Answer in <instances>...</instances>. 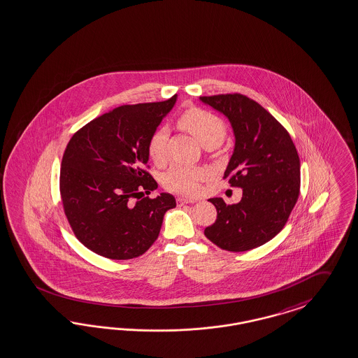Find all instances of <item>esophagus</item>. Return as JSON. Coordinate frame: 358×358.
<instances>
[{
    "label": "esophagus",
    "mask_w": 358,
    "mask_h": 358,
    "mask_svg": "<svg viewBox=\"0 0 358 358\" xmlns=\"http://www.w3.org/2000/svg\"><path fill=\"white\" fill-rule=\"evenodd\" d=\"M176 203H178L179 206H183V204H191V203H195V200H192V199L178 198L176 199Z\"/></svg>",
    "instance_id": "34e87169"
}]
</instances>
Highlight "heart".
<instances>
[{"instance_id": "1", "label": "heart", "mask_w": 358, "mask_h": 358, "mask_svg": "<svg viewBox=\"0 0 358 358\" xmlns=\"http://www.w3.org/2000/svg\"><path fill=\"white\" fill-rule=\"evenodd\" d=\"M180 129L196 138L199 143L206 148L219 146L224 141L225 123L222 118L212 114L210 111L192 107L185 110L178 120ZM167 143L169 133L166 129H158L150 136L147 142V154L157 166H163L167 158ZM204 178V171L195 167L173 166L163 173V185L175 194L191 196L196 194L198 183Z\"/></svg>"}]
</instances>
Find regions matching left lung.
I'll return each instance as SVG.
<instances>
[{"label": "left lung", "mask_w": 358, "mask_h": 358, "mask_svg": "<svg viewBox=\"0 0 358 358\" xmlns=\"http://www.w3.org/2000/svg\"><path fill=\"white\" fill-rule=\"evenodd\" d=\"M200 101L231 122L235 148L224 179L243 188L238 204L210 199L217 217L204 235L225 251H250L275 238L288 222L300 194L299 154L282 124L251 98L219 94Z\"/></svg>", "instance_id": "1"}]
</instances>
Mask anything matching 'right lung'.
Instances as JSON below:
<instances>
[{"instance_id":"1","label":"right lung","mask_w":358,"mask_h":358,"mask_svg":"<svg viewBox=\"0 0 358 358\" xmlns=\"http://www.w3.org/2000/svg\"><path fill=\"white\" fill-rule=\"evenodd\" d=\"M164 102L124 105L85 124L64 152L59 191L76 238L111 260L143 255L159 236L171 194L143 198L158 188L147 173V142L171 111Z\"/></svg>"}]
</instances>
